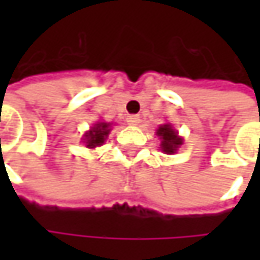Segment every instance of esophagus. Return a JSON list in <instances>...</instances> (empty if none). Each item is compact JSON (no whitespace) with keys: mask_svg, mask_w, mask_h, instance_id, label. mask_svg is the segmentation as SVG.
I'll return each mask as SVG.
<instances>
[{"mask_svg":"<svg viewBox=\"0 0 260 260\" xmlns=\"http://www.w3.org/2000/svg\"><path fill=\"white\" fill-rule=\"evenodd\" d=\"M140 116H137V114H132V116H128L126 117V122H128V125H132V126H137L138 123H140Z\"/></svg>","mask_w":260,"mask_h":260,"instance_id":"obj_1","label":"esophagus"}]
</instances>
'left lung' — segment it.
Segmentation results:
<instances>
[{"instance_id": "obj_1", "label": "left lung", "mask_w": 260, "mask_h": 260, "mask_svg": "<svg viewBox=\"0 0 260 260\" xmlns=\"http://www.w3.org/2000/svg\"><path fill=\"white\" fill-rule=\"evenodd\" d=\"M156 135L159 137L161 140V150L164 153H176V150L179 149V146L182 144L181 137L178 135V132L173 129V126L170 123H166V125H161L158 131H156Z\"/></svg>"}]
</instances>
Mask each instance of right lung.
Here are the masks:
<instances>
[{
    "instance_id": "obj_1",
    "label": "right lung",
    "mask_w": 260,
    "mask_h": 260,
    "mask_svg": "<svg viewBox=\"0 0 260 260\" xmlns=\"http://www.w3.org/2000/svg\"><path fill=\"white\" fill-rule=\"evenodd\" d=\"M111 131V123L107 122H98L91 126V129L84 134V143L88 149L99 147L105 143L108 134Z\"/></svg>"
}]
</instances>
